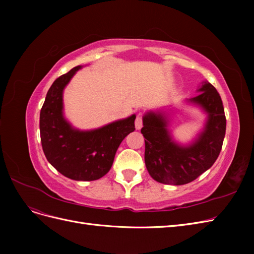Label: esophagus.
Segmentation results:
<instances>
[{
    "instance_id": "esophagus-1",
    "label": "esophagus",
    "mask_w": 254,
    "mask_h": 254,
    "mask_svg": "<svg viewBox=\"0 0 254 254\" xmlns=\"http://www.w3.org/2000/svg\"><path fill=\"white\" fill-rule=\"evenodd\" d=\"M142 126H143V121H142V118L139 115V117H137L135 120V128H136V130H140L142 128Z\"/></svg>"
}]
</instances>
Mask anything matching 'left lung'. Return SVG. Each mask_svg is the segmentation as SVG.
I'll use <instances>...</instances> for the list:
<instances>
[{
	"label": "left lung",
	"instance_id": "left-lung-1",
	"mask_svg": "<svg viewBox=\"0 0 254 254\" xmlns=\"http://www.w3.org/2000/svg\"><path fill=\"white\" fill-rule=\"evenodd\" d=\"M197 96L184 103L195 106L205 115V123L195 139L181 144L170 129L172 108L147 111L141 132L145 137V165L153 180L182 186L209 170L218 158L226 134V117L220 95L210 82L202 81Z\"/></svg>",
	"mask_w": 254,
	"mask_h": 254
}]
</instances>
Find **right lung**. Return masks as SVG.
Returning a JSON list of instances; mask_svg holds the SVG:
<instances>
[{"instance_id":"add662e5","label":"right lung","mask_w":254,"mask_h":254,"mask_svg":"<svg viewBox=\"0 0 254 254\" xmlns=\"http://www.w3.org/2000/svg\"><path fill=\"white\" fill-rule=\"evenodd\" d=\"M81 67L75 66L53 82L40 111V136L45 157L60 174L93 181L110 171L120 144L134 131L135 114L91 130L72 126L64 113V91Z\"/></svg>"}]
</instances>
